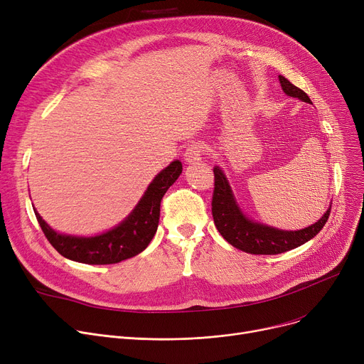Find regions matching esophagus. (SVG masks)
<instances>
[{
	"mask_svg": "<svg viewBox=\"0 0 364 364\" xmlns=\"http://www.w3.org/2000/svg\"><path fill=\"white\" fill-rule=\"evenodd\" d=\"M203 149L205 147L202 143H192L184 151V161L187 164H195V162L200 161L203 151H205Z\"/></svg>",
	"mask_w": 364,
	"mask_h": 364,
	"instance_id": "esophagus-1",
	"label": "esophagus"
}]
</instances>
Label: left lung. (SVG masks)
Masks as SVG:
<instances>
[{
  "label": "left lung",
  "mask_w": 364,
  "mask_h": 364,
  "mask_svg": "<svg viewBox=\"0 0 364 364\" xmlns=\"http://www.w3.org/2000/svg\"><path fill=\"white\" fill-rule=\"evenodd\" d=\"M279 81L282 90L291 95V97L299 99L305 103H311L310 97L301 88L291 84L284 76L279 75ZM214 195H213V217L217 230L220 235L237 250L255 254V255H276L286 251L295 250V247L304 245L313 239L326 224L331 215V206L324 215L314 223L302 228V230H279V228L255 223L247 218L237 206V202L233 196L232 187L221 171L220 166L214 168Z\"/></svg>",
  "instance_id": "1"
}]
</instances>
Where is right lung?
I'll return each mask as SVG.
<instances>
[{
    "label": "right lung",
    "instance_id": "obj_1",
    "mask_svg": "<svg viewBox=\"0 0 364 364\" xmlns=\"http://www.w3.org/2000/svg\"><path fill=\"white\" fill-rule=\"evenodd\" d=\"M183 171L180 161L171 162L153 178L132 213L112 230L81 237L54 232L35 209V215L54 250L68 259L84 264H117L143 252L155 236L161 215V200Z\"/></svg>",
    "mask_w": 364,
    "mask_h": 364
}]
</instances>
